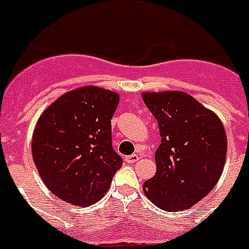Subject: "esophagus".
I'll return each instance as SVG.
<instances>
[{
  "instance_id": "esophagus-1",
  "label": "esophagus",
  "mask_w": 249,
  "mask_h": 249,
  "mask_svg": "<svg viewBox=\"0 0 249 249\" xmlns=\"http://www.w3.org/2000/svg\"><path fill=\"white\" fill-rule=\"evenodd\" d=\"M140 160V157H138L137 155H131V156H127L126 158H124V160H126L127 163H136L137 160Z\"/></svg>"
}]
</instances>
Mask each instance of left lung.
Listing matches in <instances>:
<instances>
[{"instance_id":"obj_1","label":"left lung","mask_w":249,"mask_h":249,"mask_svg":"<svg viewBox=\"0 0 249 249\" xmlns=\"http://www.w3.org/2000/svg\"><path fill=\"white\" fill-rule=\"evenodd\" d=\"M158 122L156 175L144 195L160 210L179 212L206 197L219 181L227 155L223 123L212 109L183 91L143 92Z\"/></svg>"}]
</instances>
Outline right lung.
I'll return each instance as SVG.
<instances>
[{
	"mask_svg": "<svg viewBox=\"0 0 249 249\" xmlns=\"http://www.w3.org/2000/svg\"><path fill=\"white\" fill-rule=\"evenodd\" d=\"M117 92L77 87L41 113L32 135V158L48 190L72 206H91L109 190L122 158L112 148L111 118Z\"/></svg>",
	"mask_w": 249,
	"mask_h": 249,
	"instance_id": "1",
	"label": "right lung"
}]
</instances>
